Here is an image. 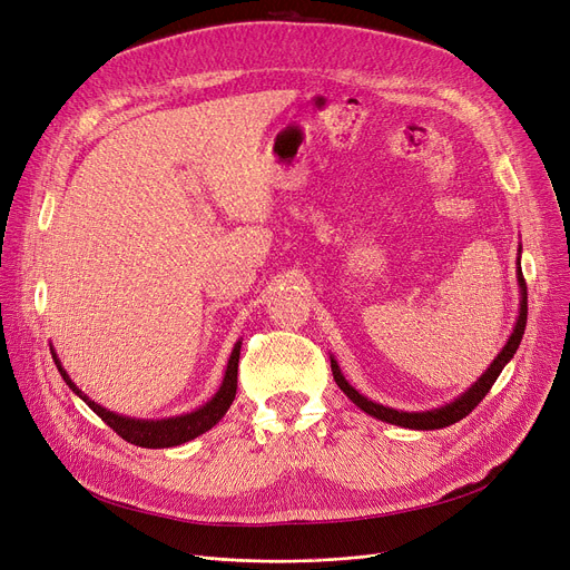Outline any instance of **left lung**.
I'll list each match as a JSON object with an SVG mask.
<instances>
[{
	"label": "left lung",
	"mask_w": 570,
	"mask_h": 570,
	"mask_svg": "<svg viewBox=\"0 0 570 570\" xmlns=\"http://www.w3.org/2000/svg\"><path fill=\"white\" fill-rule=\"evenodd\" d=\"M518 282H520V288H522V303H520V316H518V323H515V331H513L511 340L505 342V346L494 357V363L488 367V372L481 379H478L469 387V391L462 397H458L455 402L445 404L441 409H434V411H423V413H406V411H397V409H387L383 404H376V402L363 397L361 393L355 391V387H351L346 383V379L342 376L337 363L331 357V367H333V376H335L337 385L346 393L348 400H353V404H357L365 413L379 417V421L391 423V425H400V428H409V430H441V428H448V425L462 421V417H466L478 404L483 402V397L490 393V387L494 385L497 376L501 374L505 363L511 361L513 353L518 351V346L522 342L524 327H527V282H524V275H522V267H518Z\"/></svg>",
	"instance_id": "left-lung-1"
}]
</instances>
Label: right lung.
<instances>
[{
    "instance_id": "1",
    "label": "right lung",
    "mask_w": 570,
    "mask_h": 570,
    "mask_svg": "<svg viewBox=\"0 0 570 570\" xmlns=\"http://www.w3.org/2000/svg\"><path fill=\"white\" fill-rule=\"evenodd\" d=\"M52 353V351H50ZM52 361L59 370V374H62V379L67 381V385L71 387V391L92 409L101 421L112 430L117 432V436H122L125 441L134 443V445H140V448H173V445H179V443H187L196 436H200L203 432H207L209 428H215L224 413L228 411V406L233 404L235 400V391H237V363H239V342L235 344L233 353H230V361H228V367H226V376H224V383L219 387V393L209 400L205 406H200L198 411L194 413H187V415H177V417H168V421H134V417H125V415H117L112 411H106L104 406H99L97 402L89 400L82 391H78L76 383L69 379V374L65 372V367L59 365L57 355L52 353Z\"/></svg>"
}]
</instances>
